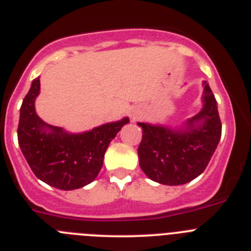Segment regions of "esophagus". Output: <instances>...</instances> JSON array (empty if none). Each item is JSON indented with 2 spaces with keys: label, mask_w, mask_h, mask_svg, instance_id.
Here are the masks:
<instances>
[{
  "label": "esophagus",
  "mask_w": 251,
  "mask_h": 251,
  "mask_svg": "<svg viewBox=\"0 0 251 251\" xmlns=\"http://www.w3.org/2000/svg\"><path fill=\"white\" fill-rule=\"evenodd\" d=\"M140 114H141V111H140L139 109H132V110H131V112H130L131 120H132V121L137 120V119H139V116H140Z\"/></svg>",
  "instance_id": "obj_1"
}]
</instances>
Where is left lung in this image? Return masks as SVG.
<instances>
[{
	"label": "left lung",
	"instance_id": "left-lung-1",
	"mask_svg": "<svg viewBox=\"0 0 251 251\" xmlns=\"http://www.w3.org/2000/svg\"><path fill=\"white\" fill-rule=\"evenodd\" d=\"M202 86L201 110L180 125L137 123L142 128L140 168L152 181L169 186L190 182L215 152L221 137L218 102L206 81Z\"/></svg>",
	"mask_w": 251,
	"mask_h": 251
}]
</instances>
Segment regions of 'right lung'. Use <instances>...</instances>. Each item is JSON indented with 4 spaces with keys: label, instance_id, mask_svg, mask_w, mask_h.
<instances>
[{
    "label": "right lung",
    "instance_id": "1",
    "mask_svg": "<svg viewBox=\"0 0 251 251\" xmlns=\"http://www.w3.org/2000/svg\"><path fill=\"white\" fill-rule=\"evenodd\" d=\"M40 77L35 78L22 101L17 137L22 153L37 179L60 190H75L94 181L102 168L111 140L128 117L83 132H69L49 125L36 114Z\"/></svg>",
    "mask_w": 251,
    "mask_h": 251
}]
</instances>
